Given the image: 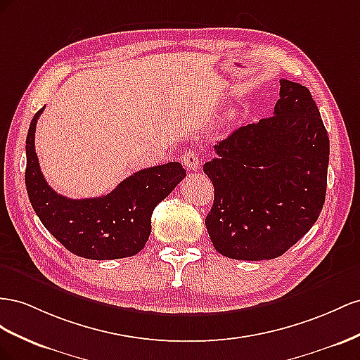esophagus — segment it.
Segmentation results:
<instances>
[{
    "mask_svg": "<svg viewBox=\"0 0 360 360\" xmlns=\"http://www.w3.org/2000/svg\"><path fill=\"white\" fill-rule=\"evenodd\" d=\"M182 162H184V166H186L187 169H190V170H198V169L200 167V157H199V153H198L196 150H193V149L187 150L186 153H184Z\"/></svg>",
    "mask_w": 360,
    "mask_h": 360,
    "instance_id": "1",
    "label": "esophagus"
}]
</instances>
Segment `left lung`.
Instances as JSON below:
<instances>
[{
  "mask_svg": "<svg viewBox=\"0 0 360 360\" xmlns=\"http://www.w3.org/2000/svg\"><path fill=\"white\" fill-rule=\"evenodd\" d=\"M273 116L235 129L203 164L214 186L205 226L215 250L240 261L273 259L320 215L328 136L311 91L281 79Z\"/></svg>",
  "mask_w": 360,
  "mask_h": 360,
  "instance_id": "left-lung-1",
  "label": "left lung"
}]
</instances>
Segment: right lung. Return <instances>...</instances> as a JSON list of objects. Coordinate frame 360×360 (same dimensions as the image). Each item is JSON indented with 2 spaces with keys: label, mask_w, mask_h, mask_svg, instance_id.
Here are the masks:
<instances>
[{
  "label": "right lung",
  "mask_w": 360,
  "mask_h": 360,
  "mask_svg": "<svg viewBox=\"0 0 360 360\" xmlns=\"http://www.w3.org/2000/svg\"><path fill=\"white\" fill-rule=\"evenodd\" d=\"M44 110L32 119L25 143V186L37 217L57 241L81 258L105 261L137 255L150 235L153 210L186 178V170L173 161L136 172L105 196H61L45 181L34 149L37 119Z\"/></svg>",
  "instance_id": "add662e5"
}]
</instances>
